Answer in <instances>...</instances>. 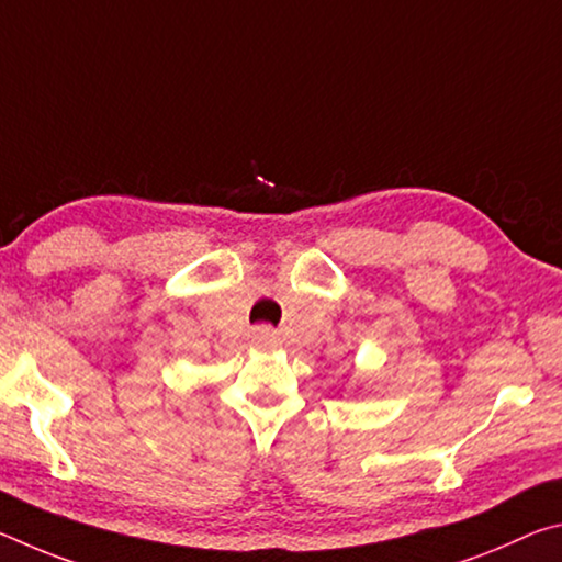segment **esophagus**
I'll list each match as a JSON object with an SVG mask.
<instances>
[{
    "instance_id": "34e87169",
    "label": "esophagus",
    "mask_w": 562,
    "mask_h": 562,
    "mask_svg": "<svg viewBox=\"0 0 562 562\" xmlns=\"http://www.w3.org/2000/svg\"><path fill=\"white\" fill-rule=\"evenodd\" d=\"M272 337H274V331L268 325H260V327L252 329V339L255 341H272Z\"/></svg>"
}]
</instances>
